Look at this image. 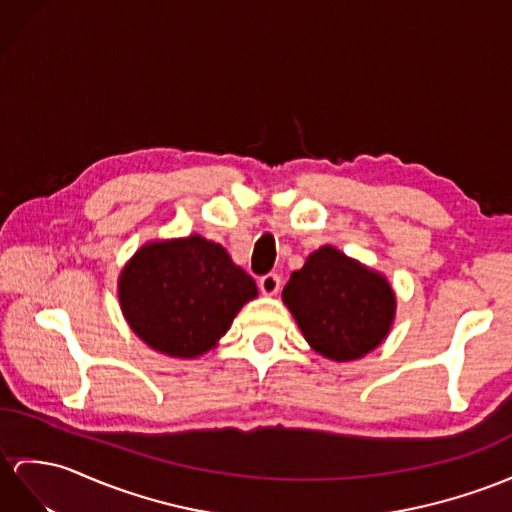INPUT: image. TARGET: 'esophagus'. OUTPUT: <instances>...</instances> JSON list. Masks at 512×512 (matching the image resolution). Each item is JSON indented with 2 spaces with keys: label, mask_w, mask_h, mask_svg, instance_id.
I'll return each mask as SVG.
<instances>
[{
  "label": "esophagus",
  "mask_w": 512,
  "mask_h": 512,
  "mask_svg": "<svg viewBox=\"0 0 512 512\" xmlns=\"http://www.w3.org/2000/svg\"><path fill=\"white\" fill-rule=\"evenodd\" d=\"M280 276L278 273H267V276H263L258 280V286L260 291H263L265 295H276L280 291Z\"/></svg>",
  "instance_id": "esophagus-1"
}]
</instances>
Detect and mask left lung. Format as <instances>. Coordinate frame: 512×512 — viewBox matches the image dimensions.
<instances>
[{
	"label": "left lung",
	"mask_w": 512,
	"mask_h": 512,
	"mask_svg": "<svg viewBox=\"0 0 512 512\" xmlns=\"http://www.w3.org/2000/svg\"><path fill=\"white\" fill-rule=\"evenodd\" d=\"M282 302L308 345L336 363L358 360L382 345L397 308L386 276L332 245L315 249L291 273Z\"/></svg>",
	"instance_id": "8db88e82"
}]
</instances>
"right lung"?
<instances>
[{"mask_svg": "<svg viewBox=\"0 0 512 512\" xmlns=\"http://www.w3.org/2000/svg\"><path fill=\"white\" fill-rule=\"evenodd\" d=\"M117 293L123 317L145 345L197 358L217 347L258 289L219 243L191 234L136 249L119 273Z\"/></svg>", "mask_w": 512, "mask_h": 512, "instance_id": "add662e5", "label": "right lung"}]
</instances>
